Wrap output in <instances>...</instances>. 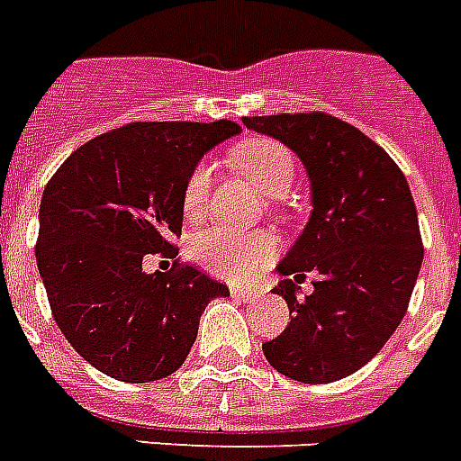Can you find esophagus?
I'll return each instance as SVG.
<instances>
[{
	"label": "esophagus",
	"mask_w": 461,
	"mask_h": 461,
	"mask_svg": "<svg viewBox=\"0 0 461 461\" xmlns=\"http://www.w3.org/2000/svg\"><path fill=\"white\" fill-rule=\"evenodd\" d=\"M231 294L239 296V299H244V302H249V299H256V296H258V289L244 287V285H237V287H231Z\"/></svg>",
	"instance_id": "obj_1"
}]
</instances>
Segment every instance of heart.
Returning a JSON list of instances; mask_svg holds the SVG:
<instances>
[{
    "mask_svg": "<svg viewBox=\"0 0 461 461\" xmlns=\"http://www.w3.org/2000/svg\"><path fill=\"white\" fill-rule=\"evenodd\" d=\"M231 165L267 198H282L294 186L296 162L285 143L273 139L246 140L230 155ZM210 165L198 162L188 172L181 188V212L188 222H198L208 215ZM191 258L210 273L230 280H246L258 273L277 253V239L267 231H231L222 227H208L195 231L188 241Z\"/></svg>",
    "mask_w": 461,
    "mask_h": 461,
    "instance_id": "b5f03b06",
    "label": "heart"
}]
</instances>
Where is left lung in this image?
Listing matches in <instances>:
<instances>
[{"label": "left lung", "instance_id": "obj_1", "mask_svg": "<svg viewBox=\"0 0 461 461\" xmlns=\"http://www.w3.org/2000/svg\"><path fill=\"white\" fill-rule=\"evenodd\" d=\"M249 129L292 148L306 165L313 212L275 294L292 321L263 344L275 371L299 383H332L366 366L409 308L423 241L404 174L357 126L325 112L244 117ZM314 275V292L298 285Z\"/></svg>", "mask_w": 461, "mask_h": 461}]
</instances>
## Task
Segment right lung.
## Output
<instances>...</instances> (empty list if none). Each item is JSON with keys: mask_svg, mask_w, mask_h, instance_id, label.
Returning <instances> with one entry per match:
<instances>
[{"mask_svg": "<svg viewBox=\"0 0 461 461\" xmlns=\"http://www.w3.org/2000/svg\"><path fill=\"white\" fill-rule=\"evenodd\" d=\"M241 131L220 119L133 122L68 155L47 181L35 244L54 322L90 366L124 383L172 375L222 282L179 260L181 188L205 150ZM148 252L173 258L142 273Z\"/></svg>", "mask_w": 461, "mask_h": 461, "instance_id": "right-lung-1", "label": "right lung"}]
</instances>
